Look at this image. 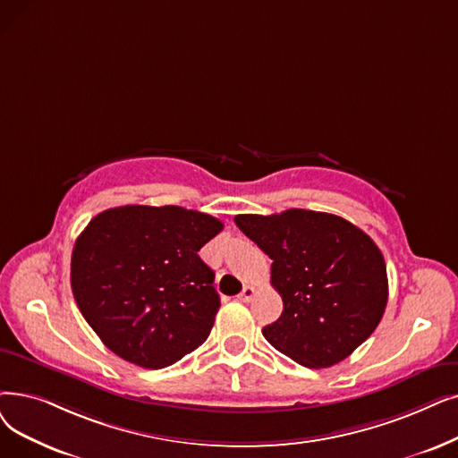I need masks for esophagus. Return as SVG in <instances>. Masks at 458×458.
<instances>
[{
    "instance_id": "1",
    "label": "esophagus",
    "mask_w": 458,
    "mask_h": 458,
    "mask_svg": "<svg viewBox=\"0 0 458 458\" xmlns=\"http://www.w3.org/2000/svg\"><path fill=\"white\" fill-rule=\"evenodd\" d=\"M252 295H254V288L252 286H245L243 288V292L237 295V300L240 301H243V303H247V301H250L252 300Z\"/></svg>"
}]
</instances>
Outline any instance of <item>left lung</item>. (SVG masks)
Listing matches in <instances>:
<instances>
[{"label": "left lung", "mask_w": 458, "mask_h": 458, "mask_svg": "<svg viewBox=\"0 0 458 458\" xmlns=\"http://www.w3.org/2000/svg\"><path fill=\"white\" fill-rule=\"evenodd\" d=\"M233 221L273 260L283 314L262 329L273 348L303 367L326 369L369 339L387 305V271L363 230L309 209Z\"/></svg>", "instance_id": "8db88e82"}]
</instances>
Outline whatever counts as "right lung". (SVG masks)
Returning <instances> with one entry per match:
<instances>
[{
	"label": "right lung",
	"instance_id": "right-lung-1",
	"mask_svg": "<svg viewBox=\"0 0 458 458\" xmlns=\"http://www.w3.org/2000/svg\"><path fill=\"white\" fill-rule=\"evenodd\" d=\"M221 230L218 218L180 206H122L91 218L72 249L71 286L106 348L165 369L208 339L221 300L198 250Z\"/></svg>",
	"mask_w": 458,
	"mask_h": 458
}]
</instances>
